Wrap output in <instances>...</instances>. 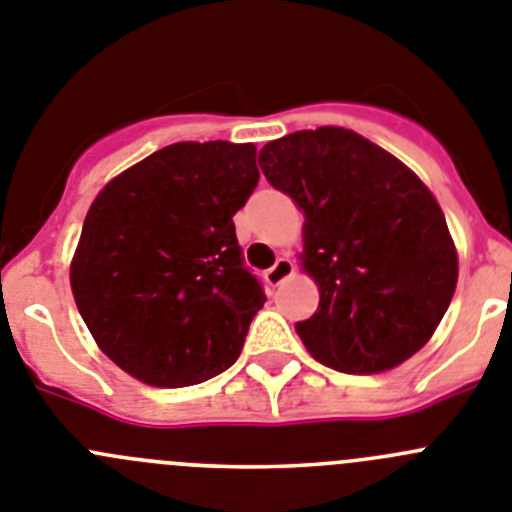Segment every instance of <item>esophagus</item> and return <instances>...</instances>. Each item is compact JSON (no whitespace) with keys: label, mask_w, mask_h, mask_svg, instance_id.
<instances>
[{"label":"esophagus","mask_w":512,"mask_h":512,"mask_svg":"<svg viewBox=\"0 0 512 512\" xmlns=\"http://www.w3.org/2000/svg\"><path fill=\"white\" fill-rule=\"evenodd\" d=\"M288 275H293V262H290L288 257H280V260L265 273V280L270 285H280Z\"/></svg>","instance_id":"obj_1"}]
</instances>
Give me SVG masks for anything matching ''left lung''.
<instances>
[{
  "mask_svg": "<svg viewBox=\"0 0 512 512\" xmlns=\"http://www.w3.org/2000/svg\"><path fill=\"white\" fill-rule=\"evenodd\" d=\"M260 168L306 216L301 260L321 298L296 331L311 357L347 375L413 357L444 319L459 275L434 193L344 127L267 142Z\"/></svg>",
  "mask_w": 512,
  "mask_h": 512,
  "instance_id": "obj_1",
  "label": "left lung"
}]
</instances>
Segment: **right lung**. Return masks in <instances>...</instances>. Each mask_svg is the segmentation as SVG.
Masks as SVG:
<instances>
[{"label": "right lung", "mask_w": 512, "mask_h": 512, "mask_svg": "<svg viewBox=\"0 0 512 512\" xmlns=\"http://www.w3.org/2000/svg\"><path fill=\"white\" fill-rule=\"evenodd\" d=\"M255 145L176 142L109 181L86 214L71 288L99 349L155 388L237 362L267 301L232 216L260 173Z\"/></svg>", "instance_id": "right-lung-1"}]
</instances>
